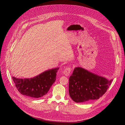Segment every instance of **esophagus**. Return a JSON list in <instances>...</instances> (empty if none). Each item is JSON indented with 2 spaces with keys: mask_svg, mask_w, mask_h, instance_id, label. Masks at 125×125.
<instances>
[{
  "mask_svg": "<svg viewBox=\"0 0 125 125\" xmlns=\"http://www.w3.org/2000/svg\"><path fill=\"white\" fill-rule=\"evenodd\" d=\"M71 71V68L70 67H66L64 70V74L66 76L69 75Z\"/></svg>",
  "mask_w": 125,
  "mask_h": 125,
  "instance_id": "34e87169",
  "label": "esophagus"
}]
</instances>
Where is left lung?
Wrapping results in <instances>:
<instances>
[{
  "label": "left lung",
  "mask_w": 125,
  "mask_h": 125,
  "mask_svg": "<svg viewBox=\"0 0 125 125\" xmlns=\"http://www.w3.org/2000/svg\"><path fill=\"white\" fill-rule=\"evenodd\" d=\"M69 93L76 103L99 99L106 92L113 80H108L81 67H76L69 79Z\"/></svg>",
  "instance_id": "obj_1"
}]
</instances>
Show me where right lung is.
I'll use <instances>...</instances> for the list:
<instances>
[{"mask_svg":"<svg viewBox=\"0 0 125 125\" xmlns=\"http://www.w3.org/2000/svg\"><path fill=\"white\" fill-rule=\"evenodd\" d=\"M59 68L48 70L33 78H17L12 77L16 87L21 94L33 98L42 97L47 94L56 80Z\"/></svg>","mask_w":125,"mask_h":125,"instance_id":"add662e5","label":"right lung"}]
</instances>
